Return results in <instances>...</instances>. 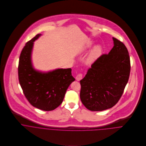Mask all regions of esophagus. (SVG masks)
<instances>
[{
    "label": "esophagus",
    "mask_w": 146,
    "mask_h": 146,
    "mask_svg": "<svg viewBox=\"0 0 146 146\" xmlns=\"http://www.w3.org/2000/svg\"><path fill=\"white\" fill-rule=\"evenodd\" d=\"M83 78V75L82 74H79L78 75H77L76 77V80L78 81H80V80H82Z\"/></svg>",
    "instance_id": "obj_1"
}]
</instances>
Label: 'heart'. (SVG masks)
I'll return each instance as SVG.
<instances>
[{
    "instance_id": "1",
    "label": "heart",
    "mask_w": 146,
    "mask_h": 146,
    "mask_svg": "<svg viewBox=\"0 0 146 146\" xmlns=\"http://www.w3.org/2000/svg\"><path fill=\"white\" fill-rule=\"evenodd\" d=\"M101 52V47L99 46H96L93 50L91 52L88 58V62L91 63L94 61L98 57L99 54Z\"/></svg>"
}]
</instances>
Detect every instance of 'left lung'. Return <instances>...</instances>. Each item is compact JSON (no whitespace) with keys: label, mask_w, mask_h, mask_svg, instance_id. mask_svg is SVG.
<instances>
[{"label":"left lung","mask_w":146,"mask_h":146,"mask_svg":"<svg viewBox=\"0 0 146 146\" xmlns=\"http://www.w3.org/2000/svg\"><path fill=\"white\" fill-rule=\"evenodd\" d=\"M114 45L108 54H103L93 63L80 81V97L85 107L101 111L116 104L127 83L130 61L123 42L113 38Z\"/></svg>","instance_id":"1"}]
</instances>
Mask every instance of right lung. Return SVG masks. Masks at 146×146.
Returning a JSON list of instances; mask_svg holds the SVG:
<instances>
[{"instance_id":"add662e5","label":"right lung","mask_w":146,"mask_h":146,"mask_svg":"<svg viewBox=\"0 0 146 146\" xmlns=\"http://www.w3.org/2000/svg\"><path fill=\"white\" fill-rule=\"evenodd\" d=\"M41 34H37L26 42L20 56L18 74L23 93L34 107L43 111L56 109L62 104L66 92L75 81L71 68H60L48 73L35 70L31 61L34 44Z\"/></svg>"}]
</instances>
